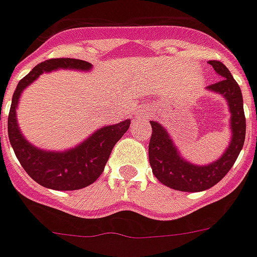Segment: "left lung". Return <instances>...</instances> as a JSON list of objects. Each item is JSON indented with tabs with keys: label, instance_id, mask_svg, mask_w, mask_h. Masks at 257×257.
<instances>
[{
	"label": "left lung",
	"instance_id": "1",
	"mask_svg": "<svg viewBox=\"0 0 257 257\" xmlns=\"http://www.w3.org/2000/svg\"><path fill=\"white\" fill-rule=\"evenodd\" d=\"M219 80L206 90L222 96L230 112V142L222 156L213 163L198 165L183 157L169 131L160 121L150 120L152 138L149 163L153 175L164 186L183 192H200L221 181L236 163L245 141V115L242 94L230 71L219 61H209Z\"/></svg>",
	"mask_w": 257,
	"mask_h": 257
}]
</instances>
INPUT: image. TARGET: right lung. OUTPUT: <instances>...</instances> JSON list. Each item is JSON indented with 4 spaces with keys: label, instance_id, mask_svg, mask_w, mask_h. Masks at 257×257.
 Returning a JSON list of instances; mask_svg holds the SVG:
<instances>
[{
    "label": "right lung",
    "instance_id": "add662e5",
    "mask_svg": "<svg viewBox=\"0 0 257 257\" xmlns=\"http://www.w3.org/2000/svg\"><path fill=\"white\" fill-rule=\"evenodd\" d=\"M77 70L88 73L93 69L81 59L61 58L42 62L19 82L12 97L8 116V136L21 167L38 184L57 191H74L90 186L103 173L113 146L128 130L131 120L119 121L97 128L73 148L65 150L42 149L31 144L17 123L19 101L23 92L42 74L57 70Z\"/></svg>",
    "mask_w": 257,
    "mask_h": 257
}]
</instances>
